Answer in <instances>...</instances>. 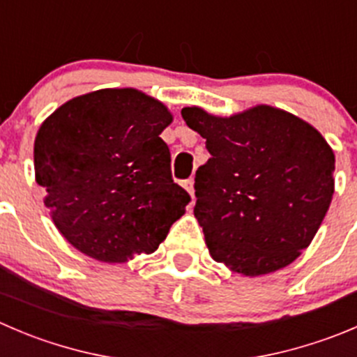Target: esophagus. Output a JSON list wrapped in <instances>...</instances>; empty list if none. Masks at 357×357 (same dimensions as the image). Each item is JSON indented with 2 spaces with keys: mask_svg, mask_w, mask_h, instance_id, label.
Masks as SVG:
<instances>
[{
  "mask_svg": "<svg viewBox=\"0 0 357 357\" xmlns=\"http://www.w3.org/2000/svg\"><path fill=\"white\" fill-rule=\"evenodd\" d=\"M183 188L186 190V192L192 195V199H195V190H193V179H186V181H183Z\"/></svg>",
  "mask_w": 357,
  "mask_h": 357,
  "instance_id": "esophagus-1",
  "label": "esophagus"
}]
</instances>
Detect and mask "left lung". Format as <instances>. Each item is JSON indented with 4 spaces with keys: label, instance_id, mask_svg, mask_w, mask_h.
<instances>
[{
    "label": "left lung",
    "instance_id": "left-lung-1",
    "mask_svg": "<svg viewBox=\"0 0 357 357\" xmlns=\"http://www.w3.org/2000/svg\"><path fill=\"white\" fill-rule=\"evenodd\" d=\"M211 158L195 172V214L214 261L271 274L312 242L335 192V153L321 132L284 109L252 106L216 116L183 108Z\"/></svg>",
    "mask_w": 357,
    "mask_h": 357
}]
</instances>
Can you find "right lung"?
I'll list each match as a JSON object with an SVG mask.
<instances>
[{
  "mask_svg": "<svg viewBox=\"0 0 357 357\" xmlns=\"http://www.w3.org/2000/svg\"><path fill=\"white\" fill-rule=\"evenodd\" d=\"M172 115L136 89H101L55 109L34 139L36 183L62 237L98 261L151 255L185 214L160 134Z\"/></svg>",
  "mask_w": 357,
  "mask_h": 357,
  "instance_id": "obj_1",
  "label": "right lung"
}]
</instances>
